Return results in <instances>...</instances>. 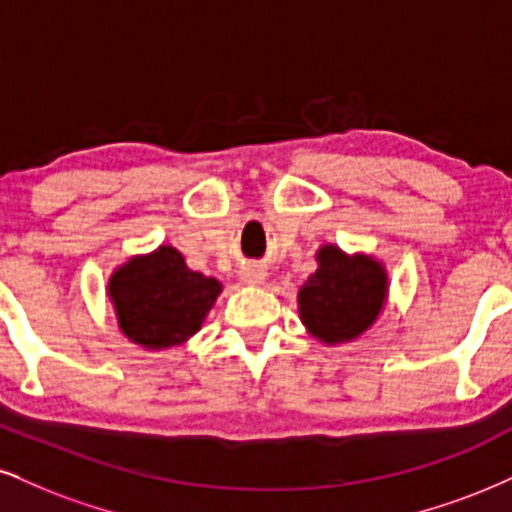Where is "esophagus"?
<instances>
[{"label": "esophagus", "instance_id": "obj_1", "mask_svg": "<svg viewBox=\"0 0 512 512\" xmlns=\"http://www.w3.org/2000/svg\"><path fill=\"white\" fill-rule=\"evenodd\" d=\"M239 277H242L244 285L256 287V285H263V280H266L268 273H266V268H261V266H246V268H242Z\"/></svg>", "mask_w": 512, "mask_h": 512}]
</instances>
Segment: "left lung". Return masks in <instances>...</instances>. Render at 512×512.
I'll return each mask as SVG.
<instances>
[{
    "label": "left lung",
    "mask_w": 512,
    "mask_h": 512,
    "mask_svg": "<svg viewBox=\"0 0 512 512\" xmlns=\"http://www.w3.org/2000/svg\"><path fill=\"white\" fill-rule=\"evenodd\" d=\"M318 270L299 289V315L323 344H344L375 323L387 301V270L365 254L320 246Z\"/></svg>",
    "instance_id": "1"
}]
</instances>
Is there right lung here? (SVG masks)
Returning <instances> with one entry per match:
<instances>
[{"mask_svg":"<svg viewBox=\"0 0 512 512\" xmlns=\"http://www.w3.org/2000/svg\"><path fill=\"white\" fill-rule=\"evenodd\" d=\"M220 292L216 277L189 270L180 251L166 244L130 258L109 280L118 327L149 351L185 344L201 330Z\"/></svg>","mask_w":512,"mask_h":512,"instance_id":"right-lung-1","label":"right lung"}]
</instances>
